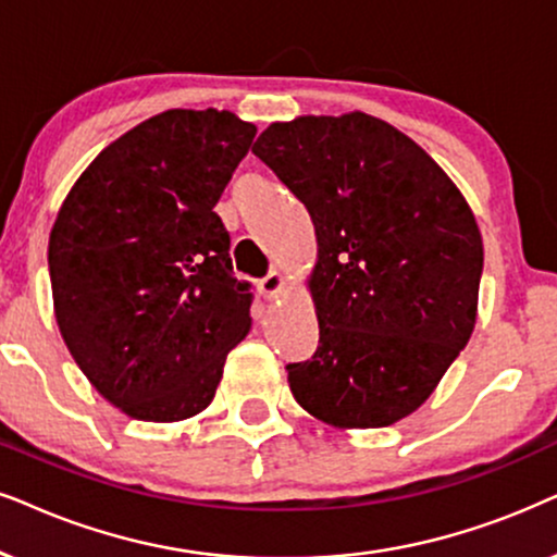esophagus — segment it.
I'll list each match as a JSON object with an SVG mask.
<instances>
[{
	"label": "esophagus",
	"mask_w": 557,
	"mask_h": 557,
	"mask_svg": "<svg viewBox=\"0 0 557 557\" xmlns=\"http://www.w3.org/2000/svg\"><path fill=\"white\" fill-rule=\"evenodd\" d=\"M281 288H284V276H281L278 271H271L269 276H263L261 281H258V292H261L265 299H273V296H278Z\"/></svg>",
	"instance_id": "34e87169"
}]
</instances>
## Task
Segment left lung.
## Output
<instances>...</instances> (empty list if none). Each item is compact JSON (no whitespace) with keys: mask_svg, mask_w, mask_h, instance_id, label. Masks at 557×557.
<instances>
[{"mask_svg":"<svg viewBox=\"0 0 557 557\" xmlns=\"http://www.w3.org/2000/svg\"><path fill=\"white\" fill-rule=\"evenodd\" d=\"M314 222L320 345L288 363L294 399L335 428H388L471 341L483 243L447 173L363 112L273 122L252 146Z\"/></svg>","mask_w":557,"mask_h":557,"instance_id":"8db88e82","label":"left lung"}]
</instances>
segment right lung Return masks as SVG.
<instances>
[{"label":"right lung","mask_w":557,"mask_h":557,"mask_svg":"<svg viewBox=\"0 0 557 557\" xmlns=\"http://www.w3.org/2000/svg\"><path fill=\"white\" fill-rule=\"evenodd\" d=\"M256 125L169 110L94 158L50 230L55 322L107 401L146 422L209 407L227 352L250 330L214 205Z\"/></svg>","instance_id":"obj_1"}]
</instances>
